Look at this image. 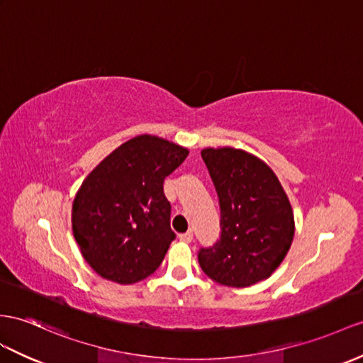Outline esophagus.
Instances as JSON below:
<instances>
[{
	"label": "esophagus",
	"mask_w": 363,
	"mask_h": 363,
	"mask_svg": "<svg viewBox=\"0 0 363 363\" xmlns=\"http://www.w3.org/2000/svg\"><path fill=\"white\" fill-rule=\"evenodd\" d=\"M179 238H180L182 242H184V243H191V242H192V238H194V235H192V233L189 231V233L180 234V235H179Z\"/></svg>",
	"instance_id": "esophagus-1"
}]
</instances>
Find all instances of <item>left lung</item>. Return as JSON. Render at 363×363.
<instances>
[{"label": "left lung", "instance_id": "1", "mask_svg": "<svg viewBox=\"0 0 363 363\" xmlns=\"http://www.w3.org/2000/svg\"><path fill=\"white\" fill-rule=\"evenodd\" d=\"M201 157L218 194L222 235L200 250V268L233 288L268 279L286 257L296 231L284 186L267 163L243 149L206 147Z\"/></svg>", "mask_w": 363, "mask_h": 363}]
</instances>
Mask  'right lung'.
Wrapping results in <instances>:
<instances>
[{
	"instance_id": "right-lung-1",
	"label": "right lung",
	"mask_w": 363,
	"mask_h": 363,
	"mask_svg": "<svg viewBox=\"0 0 363 363\" xmlns=\"http://www.w3.org/2000/svg\"><path fill=\"white\" fill-rule=\"evenodd\" d=\"M189 151L137 135L94 167L72 203V233L87 264L106 280L132 285L160 267L175 238L164 179Z\"/></svg>"
}]
</instances>
